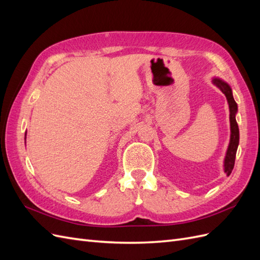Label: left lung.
<instances>
[{
    "label": "left lung",
    "instance_id": "obj_1",
    "mask_svg": "<svg viewBox=\"0 0 260 260\" xmlns=\"http://www.w3.org/2000/svg\"><path fill=\"white\" fill-rule=\"evenodd\" d=\"M211 82L214 83L217 88L221 91L228 101V104H229V111H230V142L229 145H228L225 156H224V160H223V171L225 172V175L229 177L231 175V172L234 167V161H235V155H237L238 151V146L240 142V131H239V125L237 122V119H235V116H237L238 113V104L237 102L233 99V94H232V89L229 85V83H226L222 79H220L218 77L212 78Z\"/></svg>",
    "mask_w": 260,
    "mask_h": 260
}]
</instances>
